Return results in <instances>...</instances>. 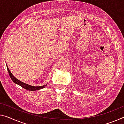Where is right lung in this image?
<instances>
[{"label": "right lung", "instance_id": "right-lung-1", "mask_svg": "<svg viewBox=\"0 0 124 124\" xmlns=\"http://www.w3.org/2000/svg\"><path fill=\"white\" fill-rule=\"evenodd\" d=\"M7 67L8 71V72H9V76H10V77L11 79H12L13 81L14 82L15 84H18V85H20L21 87H23V88H25V89L34 91V90H40L41 89H42V88H44L46 87V85H47V84H46V85H42V86H36V87H35V86L29 85V84H26V83H23V82L20 81L19 80L17 79V78H15V77L13 75V74L11 73L10 71V70L9 69L8 67V66H7Z\"/></svg>", "mask_w": 124, "mask_h": 124}]
</instances>
